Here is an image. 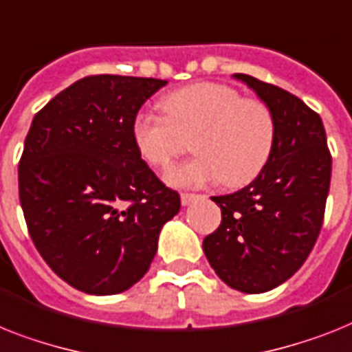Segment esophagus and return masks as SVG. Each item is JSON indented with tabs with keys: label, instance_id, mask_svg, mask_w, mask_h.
I'll return each instance as SVG.
<instances>
[{
	"label": "esophagus",
	"instance_id": "34e87169",
	"mask_svg": "<svg viewBox=\"0 0 352 352\" xmlns=\"http://www.w3.org/2000/svg\"><path fill=\"white\" fill-rule=\"evenodd\" d=\"M200 195H197V193H188V191H184V193H181V202H182V206H188V204L190 202H193L195 199H199Z\"/></svg>",
	"mask_w": 352,
	"mask_h": 352
}]
</instances>
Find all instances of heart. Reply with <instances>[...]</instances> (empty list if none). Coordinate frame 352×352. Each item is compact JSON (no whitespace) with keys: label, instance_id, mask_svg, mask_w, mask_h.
Wrapping results in <instances>:
<instances>
[{"label":"heart","instance_id":"b5f03b06","mask_svg":"<svg viewBox=\"0 0 352 352\" xmlns=\"http://www.w3.org/2000/svg\"><path fill=\"white\" fill-rule=\"evenodd\" d=\"M164 116L140 112L132 138L150 166L166 170L193 141L199 157L166 175L175 186L220 181L243 188L258 179L276 146V116L267 103L247 98L232 85L200 82L173 91L161 102Z\"/></svg>","mask_w":352,"mask_h":352}]
</instances>
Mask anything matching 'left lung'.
Here are the masks:
<instances>
[{"label": "left lung", "instance_id": "1", "mask_svg": "<svg viewBox=\"0 0 352 352\" xmlns=\"http://www.w3.org/2000/svg\"><path fill=\"white\" fill-rule=\"evenodd\" d=\"M234 76L274 112L276 146L258 179L236 193L212 197L221 221L202 247L221 281L263 294L302 267L320 234L331 152L320 116L302 100L250 75Z\"/></svg>", "mask_w": 352, "mask_h": 352}]
</instances>
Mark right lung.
<instances>
[{"label": "right lung", "instance_id": "1", "mask_svg": "<svg viewBox=\"0 0 352 352\" xmlns=\"http://www.w3.org/2000/svg\"><path fill=\"white\" fill-rule=\"evenodd\" d=\"M166 80L89 75L32 121L19 200L35 249L76 290L112 295L148 270L181 197L141 159L132 121Z\"/></svg>", "mask_w": 352, "mask_h": 352}]
</instances>
